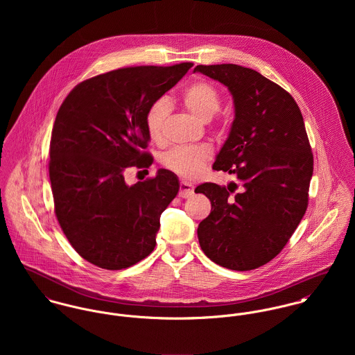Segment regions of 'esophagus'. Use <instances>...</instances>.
<instances>
[{"instance_id": "34e87169", "label": "esophagus", "mask_w": 355, "mask_h": 355, "mask_svg": "<svg viewBox=\"0 0 355 355\" xmlns=\"http://www.w3.org/2000/svg\"><path fill=\"white\" fill-rule=\"evenodd\" d=\"M194 194V187L189 182H180V190L179 197L182 198H190Z\"/></svg>"}]
</instances>
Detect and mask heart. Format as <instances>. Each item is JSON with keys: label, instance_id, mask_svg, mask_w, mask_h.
Segmentation results:
<instances>
[{"label": "heart", "instance_id": "1", "mask_svg": "<svg viewBox=\"0 0 355 355\" xmlns=\"http://www.w3.org/2000/svg\"><path fill=\"white\" fill-rule=\"evenodd\" d=\"M182 101L197 119L209 121L220 109V96L213 85L198 80L187 86L182 93ZM166 114V102L155 101L150 105L145 116V125L152 141L161 139L162 123ZM211 158V149L207 145L176 146L164 153L162 164L176 175L194 179Z\"/></svg>", "mask_w": 355, "mask_h": 355}]
</instances>
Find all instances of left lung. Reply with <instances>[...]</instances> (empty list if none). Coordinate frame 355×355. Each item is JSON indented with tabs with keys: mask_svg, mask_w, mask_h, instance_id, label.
I'll return each mask as SVG.
<instances>
[{
	"mask_svg": "<svg viewBox=\"0 0 355 355\" xmlns=\"http://www.w3.org/2000/svg\"><path fill=\"white\" fill-rule=\"evenodd\" d=\"M194 72L223 83L232 96L235 117L213 169L239 182L196 189L211 203L198 241L217 265L252 270L283 250L306 211L313 153L304 117L284 89L252 68L197 65Z\"/></svg>",
	"mask_w": 355,
	"mask_h": 355,
	"instance_id": "obj_1",
	"label": "left lung"
}]
</instances>
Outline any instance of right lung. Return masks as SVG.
<instances>
[{
	"instance_id": "add662e5",
	"label": "right lung",
	"mask_w": 355,
	"mask_h": 355,
	"mask_svg": "<svg viewBox=\"0 0 355 355\" xmlns=\"http://www.w3.org/2000/svg\"><path fill=\"white\" fill-rule=\"evenodd\" d=\"M193 67H130L79 83L61 103L51 139V191L62 232L76 253L109 270L135 265L155 248L161 213L178 176L128 186L124 171L149 166L145 116Z\"/></svg>"
}]
</instances>
